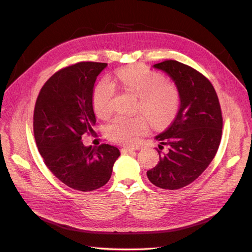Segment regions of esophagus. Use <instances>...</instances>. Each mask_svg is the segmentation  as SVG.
Instances as JSON below:
<instances>
[{
	"label": "esophagus",
	"mask_w": 252,
	"mask_h": 252,
	"mask_svg": "<svg viewBox=\"0 0 252 252\" xmlns=\"http://www.w3.org/2000/svg\"><path fill=\"white\" fill-rule=\"evenodd\" d=\"M131 151H134V148H130V147H124L121 149V152L122 154H127V152H131Z\"/></svg>",
	"instance_id": "esophagus-1"
}]
</instances>
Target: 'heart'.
Here are the masks:
<instances>
[{"mask_svg":"<svg viewBox=\"0 0 252 252\" xmlns=\"http://www.w3.org/2000/svg\"><path fill=\"white\" fill-rule=\"evenodd\" d=\"M116 87L139 96L138 110L146 114L157 127L168 124L178 112V88L173 84L165 83L162 74L144 66L133 65L122 68L110 81L104 79L97 83L93 95L94 109L97 117L104 119L111 113ZM147 117L144 114L133 117L119 114L106 126V134L113 142L133 145L148 131L149 120Z\"/></svg>","mask_w":252,"mask_h":252,"instance_id":"obj_1","label":"heart"}]
</instances>
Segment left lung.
Wrapping results in <instances>:
<instances>
[{
    "mask_svg": "<svg viewBox=\"0 0 252 252\" xmlns=\"http://www.w3.org/2000/svg\"><path fill=\"white\" fill-rule=\"evenodd\" d=\"M154 67L174 82L181 104L171 125L156 136L159 162L147 177L157 187L175 190L199 178L215 158L222 138V111L212 84L199 71L174 60Z\"/></svg>",
    "mask_w": 252,
    "mask_h": 252,
    "instance_id": "left-lung-1",
    "label": "left lung"
}]
</instances>
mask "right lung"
Masks as SVG:
<instances>
[{"instance_id":"1","label":"right lung","mask_w":252,"mask_h":252,"mask_svg":"<svg viewBox=\"0 0 252 252\" xmlns=\"http://www.w3.org/2000/svg\"><path fill=\"white\" fill-rule=\"evenodd\" d=\"M106 66L81 62L59 70L44 84L34 106V139L45 164L61 182L80 191L104 186L120 157L111 145L86 147L82 142L95 125L94 87Z\"/></svg>"}]
</instances>
